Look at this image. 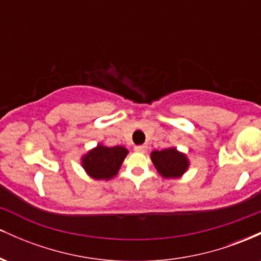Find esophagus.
<instances>
[{"instance_id": "obj_1", "label": "esophagus", "mask_w": 261, "mask_h": 261, "mask_svg": "<svg viewBox=\"0 0 261 261\" xmlns=\"http://www.w3.org/2000/svg\"><path fill=\"white\" fill-rule=\"evenodd\" d=\"M135 151H136V152H141V153H145V152L147 151V146H146V145L135 146Z\"/></svg>"}]
</instances>
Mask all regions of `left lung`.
Returning a JSON list of instances; mask_svg holds the SVG:
<instances>
[{"label": "left lung", "mask_w": 261, "mask_h": 261, "mask_svg": "<svg viewBox=\"0 0 261 261\" xmlns=\"http://www.w3.org/2000/svg\"><path fill=\"white\" fill-rule=\"evenodd\" d=\"M151 158L154 167L164 178H178L187 170L189 166L187 157L182 153H179L175 148L153 151Z\"/></svg>", "instance_id": "8db88e82"}]
</instances>
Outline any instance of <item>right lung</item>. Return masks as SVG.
Masks as SVG:
<instances>
[{
	"mask_svg": "<svg viewBox=\"0 0 261 261\" xmlns=\"http://www.w3.org/2000/svg\"><path fill=\"white\" fill-rule=\"evenodd\" d=\"M126 154L127 149L121 146L106 147L99 145L83 157V168L92 178L108 180L118 173Z\"/></svg>",
	"mask_w": 261,
	"mask_h": 261,
	"instance_id": "add662e5",
	"label": "right lung"
}]
</instances>
